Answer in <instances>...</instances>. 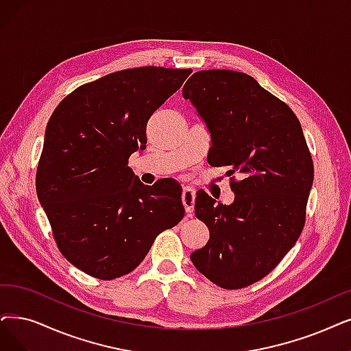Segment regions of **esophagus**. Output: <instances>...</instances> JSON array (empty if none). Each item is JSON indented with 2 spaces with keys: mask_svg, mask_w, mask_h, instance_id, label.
Here are the masks:
<instances>
[{
  "mask_svg": "<svg viewBox=\"0 0 351 351\" xmlns=\"http://www.w3.org/2000/svg\"><path fill=\"white\" fill-rule=\"evenodd\" d=\"M181 202H183L187 216L191 217L194 212V204H195V190L193 187H184L183 193H181Z\"/></svg>",
  "mask_w": 351,
  "mask_h": 351,
  "instance_id": "obj_1",
  "label": "esophagus"
}]
</instances>
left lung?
Masks as SVG:
<instances>
[{
	"label": "left lung",
	"mask_w": 351,
	"mask_h": 351,
	"mask_svg": "<svg viewBox=\"0 0 351 351\" xmlns=\"http://www.w3.org/2000/svg\"><path fill=\"white\" fill-rule=\"evenodd\" d=\"M212 135L215 167L229 165L234 200L195 197L210 239L190 255L195 269L224 289L261 281L295 245L305 224L314 165L292 109L246 73L200 70L183 88Z\"/></svg>",
	"instance_id": "8db88e82"
}]
</instances>
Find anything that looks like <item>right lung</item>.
<instances>
[{"label": "right lung", "mask_w": 351, "mask_h": 351, "mask_svg": "<svg viewBox=\"0 0 351 351\" xmlns=\"http://www.w3.org/2000/svg\"><path fill=\"white\" fill-rule=\"evenodd\" d=\"M191 69H125L79 86L49 119L36 190L62 255L110 281L134 271L156 237L184 217L181 186H144L128 167L147 123Z\"/></svg>", "instance_id": "obj_1"}]
</instances>
